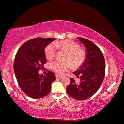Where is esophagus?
I'll return each instance as SVG.
<instances>
[{"instance_id": "34e87169", "label": "esophagus", "mask_w": 124, "mask_h": 124, "mask_svg": "<svg viewBox=\"0 0 124 124\" xmlns=\"http://www.w3.org/2000/svg\"><path fill=\"white\" fill-rule=\"evenodd\" d=\"M55 77H56V78H58V79H60V78H62V76L59 75H56Z\"/></svg>"}]
</instances>
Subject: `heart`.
<instances>
[{"label":"heart","mask_w":124,"mask_h":124,"mask_svg":"<svg viewBox=\"0 0 124 124\" xmlns=\"http://www.w3.org/2000/svg\"><path fill=\"white\" fill-rule=\"evenodd\" d=\"M56 48L59 51L66 52L65 62L55 60L50 64V68L58 74H62L64 72L72 68H78L86 59V53L80 46L74 41L69 40L57 41L54 43H50L45 47L44 53L47 59L51 60L55 57Z\"/></svg>","instance_id":"heart-1"}]
</instances>
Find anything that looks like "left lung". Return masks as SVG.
Returning <instances> with one entry per match:
<instances>
[{
  "mask_svg": "<svg viewBox=\"0 0 124 124\" xmlns=\"http://www.w3.org/2000/svg\"><path fill=\"white\" fill-rule=\"evenodd\" d=\"M85 46L86 57L79 70L73 73L80 76L79 84L70 78L71 82L66 88L68 94L78 100H84L92 97L100 87L105 74V60L100 49L87 39L77 38Z\"/></svg>",
  "mask_w": 124,
  "mask_h": 124,
  "instance_id": "1",
  "label": "left lung"
}]
</instances>
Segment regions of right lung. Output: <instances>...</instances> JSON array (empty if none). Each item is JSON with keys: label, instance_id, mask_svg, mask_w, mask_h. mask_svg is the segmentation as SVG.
<instances>
[{"label": "right lung", "instance_id": "1", "mask_svg": "<svg viewBox=\"0 0 124 124\" xmlns=\"http://www.w3.org/2000/svg\"><path fill=\"white\" fill-rule=\"evenodd\" d=\"M53 38H37L26 41L19 48L15 56L14 70L17 81L23 92L29 97L40 99L49 94L55 76L48 71L46 76L39 75L47 61L45 47Z\"/></svg>", "mask_w": 124, "mask_h": 124}]
</instances>
